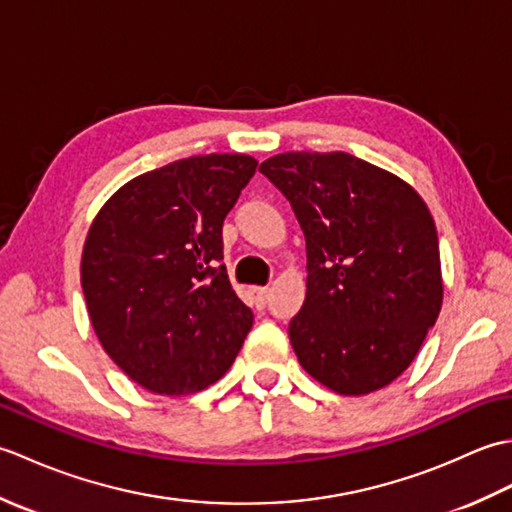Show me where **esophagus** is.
<instances>
[{
  "mask_svg": "<svg viewBox=\"0 0 512 512\" xmlns=\"http://www.w3.org/2000/svg\"><path fill=\"white\" fill-rule=\"evenodd\" d=\"M253 297L257 308H266V303L270 299V288H253Z\"/></svg>",
  "mask_w": 512,
  "mask_h": 512,
  "instance_id": "esophagus-1",
  "label": "esophagus"
}]
</instances>
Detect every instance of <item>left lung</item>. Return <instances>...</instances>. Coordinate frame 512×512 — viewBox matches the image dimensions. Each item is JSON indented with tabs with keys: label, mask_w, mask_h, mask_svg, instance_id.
Returning a JSON list of instances; mask_svg holds the SVG:
<instances>
[{
	"label": "left lung",
	"mask_w": 512,
	"mask_h": 512,
	"mask_svg": "<svg viewBox=\"0 0 512 512\" xmlns=\"http://www.w3.org/2000/svg\"><path fill=\"white\" fill-rule=\"evenodd\" d=\"M259 171L306 237V301L288 325L301 367L343 396L389 385L442 306L440 248L420 195L345 151H288Z\"/></svg>",
	"instance_id": "8db88e82"
}]
</instances>
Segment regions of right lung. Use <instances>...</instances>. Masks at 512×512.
<instances>
[{"mask_svg":"<svg viewBox=\"0 0 512 512\" xmlns=\"http://www.w3.org/2000/svg\"><path fill=\"white\" fill-rule=\"evenodd\" d=\"M255 169L244 154L182 158L123 184L94 217L81 257L92 328L154 394L213 385L253 328L222 264V224Z\"/></svg>","mask_w":512,"mask_h":512,"instance_id":"right-lung-1","label":"right lung"}]
</instances>
